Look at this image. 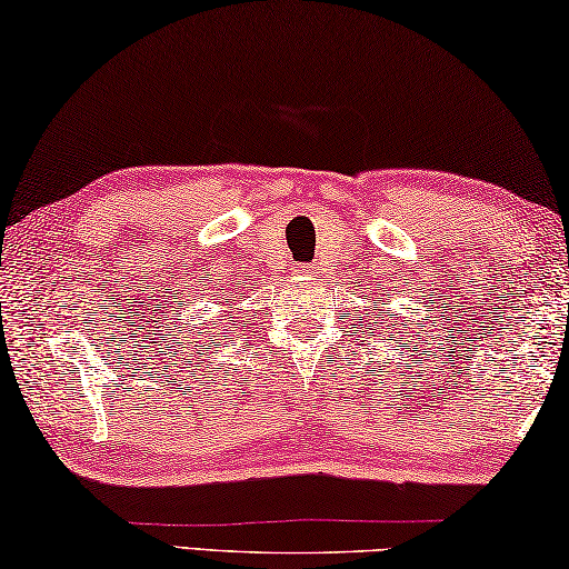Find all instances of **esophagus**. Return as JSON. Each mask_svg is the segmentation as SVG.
<instances>
[{"label": "esophagus", "instance_id": "34e87169", "mask_svg": "<svg viewBox=\"0 0 569 569\" xmlns=\"http://www.w3.org/2000/svg\"><path fill=\"white\" fill-rule=\"evenodd\" d=\"M297 274H305V277H312V274H315V267H310V264H307V267H300V269H297Z\"/></svg>", "mask_w": 569, "mask_h": 569}]
</instances>
